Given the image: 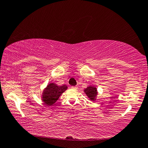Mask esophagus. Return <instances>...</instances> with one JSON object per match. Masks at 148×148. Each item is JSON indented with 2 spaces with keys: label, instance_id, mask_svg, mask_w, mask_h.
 Here are the masks:
<instances>
[{
  "label": "esophagus",
  "instance_id": "1",
  "mask_svg": "<svg viewBox=\"0 0 148 148\" xmlns=\"http://www.w3.org/2000/svg\"><path fill=\"white\" fill-rule=\"evenodd\" d=\"M72 89H74V90H77L78 88V87L77 86H72L71 87Z\"/></svg>",
  "mask_w": 148,
  "mask_h": 148
}]
</instances>
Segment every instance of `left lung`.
Wrapping results in <instances>:
<instances>
[{
    "label": "left lung",
    "mask_w": 148,
    "mask_h": 148,
    "mask_svg": "<svg viewBox=\"0 0 148 148\" xmlns=\"http://www.w3.org/2000/svg\"><path fill=\"white\" fill-rule=\"evenodd\" d=\"M84 92L86 93L88 97L92 101H95L97 99V96L98 95V92L95 86H89L86 89L84 90Z\"/></svg>",
    "instance_id": "8db88e82"
}]
</instances>
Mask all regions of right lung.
Masks as SVG:
<instances>
[{
  "label": "right lung",
  "instance_id": "add662e5",
  "mask_svg": "<svg viewBox=\"0 0 148 148\" xmlns=\"http://www.w3.org/2000/svg\"><path fill=\"white\" fill-rule=\"evenodd\" d=\"M67 89V86L66 85L58 86L54 83H49L42 92L41 95L42 102L46 106H52Z\"/></svg>",
  "mask_w": 148,
  "mask_h": 148
}]
</instances>
